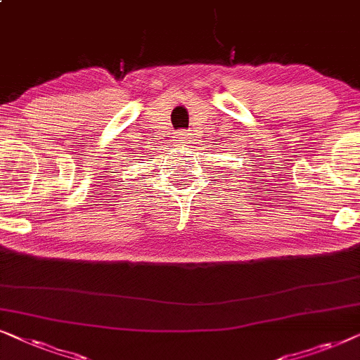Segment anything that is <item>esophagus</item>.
<instances>
[{
	"label": "esophagus",
	"instance_id": "obj_1",
	"mask_svg": "<svg viewBox=\"0 0 360 360\" xmlns=\"http://www.w3.org/2000/svg\"><path fill=\"white\" fill-rule=\"evenodd\" d=\"M174 138H176V141H177V143H186V141H188V135H186V131H184V130L177 131Z\"/></svg>",
	"mask_w": 360,
	"mask_h": 360
}]
</instances>
